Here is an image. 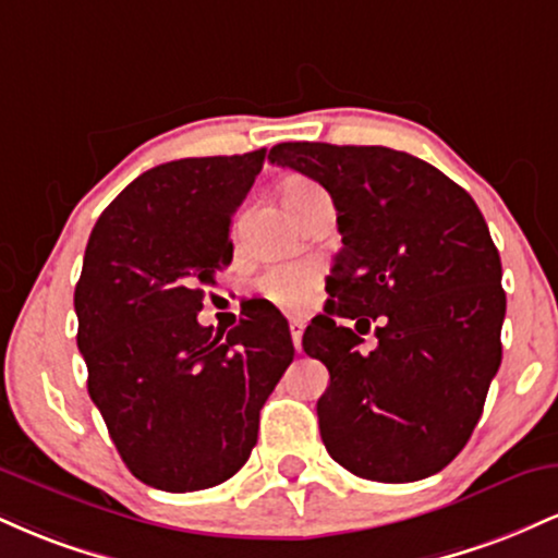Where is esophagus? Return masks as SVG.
Masks as SVG:
<instances>
[{
	"label": "esophagus",
	"mask_w": 558,
	"mask_h": 558,
	"mask_svg": "<svg viewBox=\"0 0 558 558\" xmlns=\"http://www.w3.org/2000/svg\"><path fill=\"white\" fill-rule=\"evenodd\" d=\"M301 336H304V319L293 317L291 319V341H293V349L301 351Z\"/></svg>",
	"instance_id": "34e87169"
}]
</instances>
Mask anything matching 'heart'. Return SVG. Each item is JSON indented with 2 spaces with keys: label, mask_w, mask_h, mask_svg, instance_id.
<instances>
[{
  "label": "heart",
  "mask_w": 558,
  "mask_h": 558,
  "mask_svg": "<svg viewBox=\"0 0 558 558\" xmlns=\"http://www.w3.org/2000/svg\"><path fill=\"white\" fill-rule=\"evenodd\" d=\"M280 198L293 217H304L319 202H328L325 189L304 175H291L280 183ZM262 296L283 310H301L315 296L317 272L312 267H280L259 280Z\"/></svg>",
  "instance_id": "1"
}]
</instances>
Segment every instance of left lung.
Instances as JSON below:
<instances>
[{
	"mask_svg": "<svg viewBox=\"0 0 558 558\" xmlns=\"http://www.w3.org/2000/svg\"><path fill=\"white\" fill-rule=\"evenodd\" d=\"M270 162L323 185L343 235L325 315L301 338L330 373L317 401L325 448L377 483L435 475L470 440L501 364V257L477 204L388 146L288 141ZM373 324L378 345L362 355Z\"/></svg>",
	"mask_w": 558,
	"mask_h": 558,
	"instance_id": "left-lung-1",
	"label": "left lung"
}]
</instances>
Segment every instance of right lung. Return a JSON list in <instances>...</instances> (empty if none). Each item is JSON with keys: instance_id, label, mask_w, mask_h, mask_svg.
<instances>
[{"instance_id": "right-lung-1", "label": "right lung", "mask_w": 558, "mask_h": 558, "mask_svg": "<svg viewBox=\"0 0 558 558\" xmlns=\"http://www.w3.org/2000/svg\"><path fill=\"white\" fill-rule=\"evenodd\" d=\"M262 165L265 149L157 165L88 235L75 286L88 396L133 477L157 490L233 477L293 362L288 323L270 304L228 336L196 319L204 288L233 259L230 217Z\"/></svg>"}]
</instances>
